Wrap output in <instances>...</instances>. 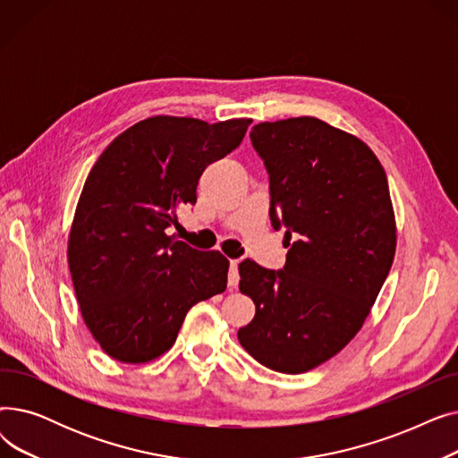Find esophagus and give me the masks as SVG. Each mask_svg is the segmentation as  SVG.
<instances>
[{
    "mask_svg": "<svg viewBox=\"0 0 458 458\" xmlns=\"http://www.w3.org/2000/svg\"><path fill=\"white\" fill-rule=\"evenodd\" d=\"M237 266H239V259H230V271H228V285L230 287H237V284H239Z\"/></svg>",
    "mask_w": 458,
    "mask_h": 458,
    "instance_id": "1",
    "label": "esophagus"
}]
</instances>
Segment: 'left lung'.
Listing matches in <instances>:
<instances>
[{
    "label": "left lung",
    "instance_id": "obj_1",
    "mask_svg": "<svg viewBox=\"0 0 458 458\" xmlns=\"http://www.w3.org/2000/svg\"><path fill=\"white\" fill-rule=\"evenodd\" d=\"M269 174L271 225L295 239L284 269L239 263L256 304L243 349L278 373H306L362 328L395 254L388 180L366 142L314 116L256 124Z\"/></svg>",
    "mask_w": 458,
    "mask_h": 458
}]
</instances>
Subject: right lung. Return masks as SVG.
Segmentation results:
<instances>
[{"instance_id":"1","label":"right lung","mask_w":458,"mask_h":458,"mask_svg":"<svg viewBox=\"0 0 458 458\" xmlns=\"http://www.w3.org/2000/svg\"><path fill=\"white\" fill-rule=\"evenodd\" d=\"M250 123L152 116L120 133L90 168L68 266L87 328L118 362L161 356L187 311L226 290L228 259L178 242L171 228L176 209L197 202L204 168L235 150Z\"/></svg>"}]
</instances>
